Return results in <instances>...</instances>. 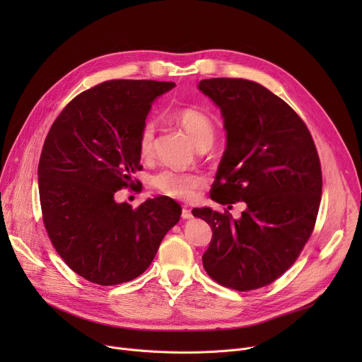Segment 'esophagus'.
I'll list each match as a JSON object with an SVG mask.
<instances>
[{
  "instance_id": "obj_1",
  "label": "esophagus",
  "mask_w": 362,
  "mask_h": 362,
  "mask_svg": "<svg viewBox=\"0 0 362 362\" xmlns=\"http://www.w3.org/2000/svg\"><path fill=\"white\" fill-rule=\"evenodd\" d=\"M182 218H185V220L192 218L191 208H187V206H183V208H182Z\"/></svg>"
}]
</instances>
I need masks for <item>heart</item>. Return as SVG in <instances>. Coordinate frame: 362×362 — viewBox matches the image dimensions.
I'll list each match as a JSON object with an SVG mask.
<instances>
[{"label": "heart", "mask_w": 362, "mask_h": 362, "mask_svg": "<svg viewBox=\"0 0 362 362\" xmlns=\"http://www.w3.org/2000/svg\"><path fill=\"white\" fill-rule=\"evenodd\" d=\"M176 122L187 132L197 148L204 145H211L216 138V126L213 120L205 112L197 108H180L175 112ZM156 144V124L146 122L138 136L139 154L146 158L152 154ZM205 183L204 177L198 173L177 170H161L152 176L151 185L161 195L176 199H191L197 189Z\"/></svg>", "instance_id": "1"}]
</instances>
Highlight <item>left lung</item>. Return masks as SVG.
Returning <instances> with one entry per match:
<instances>
[{"label": "left lung", "mask_w": 362, "mask_h": 362, "mask_svg": "<svg viewBox=\"0 0 362 362\" xmlns=\"http://www.w3.org/2000/svg\"><path fill=\"white\" fill-rule=\"evenodd\" d=\"M198 89L220 108L227 133L211 199L246 204L238 220L206 206L192 210L213 230L204 269L240 292L267 286L314 230L322 187L315 144L298 114L257 82L204 79Z\"/></svg>", "instance_id": "1"}]
</instances>
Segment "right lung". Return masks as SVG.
I'll return each mask as SVG.
<instances>
[{"instance_id": "1", "label": "right lung", "mask_w": 362, "mask_h": 362, "mask_svg": "<svg viewBox=\"0 0 362 362\" xmlns=\"http://www.w3.org/2000/svg\"><path fill=\"white\" fill-rule=\"evenodd\" d=\"M173 82L108 81L73 98L52 123L37 165L42 217L55 251L83 279L111 286L141 276L182 206L148 198L133 210L114 194L142 165L139 130Z\"/></svg>"}]
</instances>
